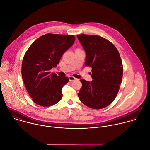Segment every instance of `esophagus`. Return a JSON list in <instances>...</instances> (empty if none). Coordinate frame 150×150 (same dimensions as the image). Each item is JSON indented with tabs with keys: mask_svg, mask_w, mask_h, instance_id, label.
<instances>
[{
	"mask_svg": "<svg viewBox=\"0 0 150 150\" xmlns=\"http://www.w3.org/2000/svg\"><path fill=\"white\" fill-rule=\"evenodd\" d=\"M75 79H76V78H75L72 76H69V82H72V81H75Z\"/></svg>",
	"mask_w": 150,
	"mask_h": 150,
	"instance_id": "34e87169",
	"label": "esophagus"
}]
</instances>
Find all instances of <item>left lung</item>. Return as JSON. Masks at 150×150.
<instances>
[{
	"mask_svg": "<svg viewBox=\"0 0 150 150\" xmlns=\"http://www.w3.org/2000/svg\"><path fill=\"white\" fill-rule=\"evenodd\" d=\"M77 37L86 52L85 65L92 68L93 79L80 80L82 86L78 97L89 108H105L115 100L122 81L123 67L119 52L103 37L86 34Z\"/></svg>",
	"mask_w": 150,
	"mask_h": 150,
	"instance_id": "left-lung-1",
	"label": "left lung"
}]
</instances>
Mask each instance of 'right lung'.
I'll list each match as a JSON object with an SVG mask.
<instances>
[{
  "label": "right lung",
  "mask_w": 150,
  "mask_h": 150,
  "mask_svg": "<svg viewBox=\"0 0 150 150\" xmlns=\"http://www.w3.org/2000/svg\"><path fill=\"white\" fill-rule=\"evenodd\" d=\"M75 40L74 35L48 33L37 38L26 51L22 61V78L27 92L36 104L47 107L62 99V88L69 79L50 71L57 67Z\"/></svg>",
  "instance_id": "obj_1"
}]
</instances>
